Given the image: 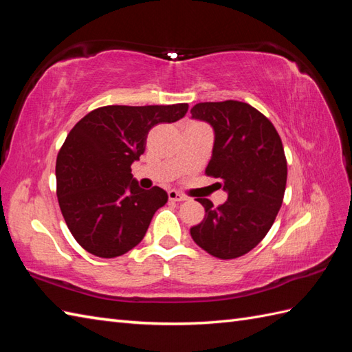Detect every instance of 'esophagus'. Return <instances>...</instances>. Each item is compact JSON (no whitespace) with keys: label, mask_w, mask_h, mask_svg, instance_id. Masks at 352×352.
<instances>
[{"label":"esophagus","mask_w":352,"mask_h":352,"mask_svg":"<svg viewBox=\"0 0 352 352\" xmlns=\"http://www.w3.org/2000/svg\"><path fill=\"white\" fill-rule=\"evenodd\" d=\"M168 197H169V201H172V203H180V201L186 199V197L182 195V193H178L177 190H169Z\"/></svg>","instance_id":"esophagus-1"}]
</instances>
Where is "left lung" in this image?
Returning <instances> with one entry per match:
<instances>
[{
    "instance_id": "8db88e82",
    "label": "left lung",
    "mask_w": 352,
    "mask_h": 352,
    "mask_svg": "<svg viewBox=\"0 0 352 352\" xmlns=\"http://www.w3.org/2000/svg\"><path fill=\"white\" fill-rule=\"evenodd\" d=\"M192 118L214 130L208 177L219 178L228 199L219 207L197 198L206 216L190 236L210 256L237 258L263 241L283 204L287 162L280 134L257 109L241 101L199 102Z\"/></svg>"
}]
</instances>
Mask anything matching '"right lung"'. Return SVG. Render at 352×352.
I'll use <instances>...</instances> for the list:
<instances>
[{"instance_id": "1", "label": "right lung", "mask_w": 352, "mask_h": 352, "mask_svg": "<svg viewBox=\"0 0 352 352\" xmlns=\"http://www.w3.org/2000/svg\"><path fill=\"white\" fill-rule=\"evenodd\" d=\"M189 106H104L80 119L57 155V199L74 239L96 257L113 258L140 243L163 189H140L131 163L145 151L148 131L188 113Z\"/></svg>"}]
</instances>
